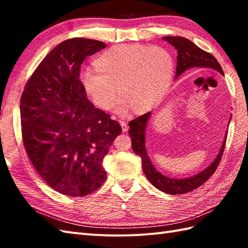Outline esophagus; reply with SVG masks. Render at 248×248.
<instances>
[{"instance_id": "esophagus-1", "label": "esophagus", "mask_w": 248, "mask_h": 248, "mask_svg": "<svg viewBox=\"0 0 248 248\" xmlns=\"http://www.w3.org/2000/svg\"><path fill=\"white\" fill-rule=\"evenodd\" d=\"M119 124L121 125V130H123V132H127V131H128V124L124 120H119Z\"/></svg>"}]
</instances>
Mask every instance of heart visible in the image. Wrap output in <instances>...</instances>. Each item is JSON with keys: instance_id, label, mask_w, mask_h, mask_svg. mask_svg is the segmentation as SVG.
<instances>
[{"instance_id": "heart-1", "label": "heart", "mask_w": 248, "mask_h": 248, "mask_svg": "<svg viewBox=\"0 0 248 248\" xmlns=\"http://www.w3.org/2000/svg\"><path fill=\"white\" fill-rule=\"evenodd\" d=\"M96 70H83L81 86L93 103L108 110L121 94L116 110L121 115L132 108L143 114L155 108L165 96L175 71L170 51L162 46H115L93 61ZM119 91H117V88Z\"/></svg>"}]
</instances>
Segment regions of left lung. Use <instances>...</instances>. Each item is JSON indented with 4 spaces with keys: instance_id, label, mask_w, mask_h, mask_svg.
I'll return each instance as SVG.
<instances>
[{
    "instance_id": "1",
    "label": "left lung",
    "mask_w": 248,
    "mask_h": 248,
    "mask_svg": "<svg viewBox=\"0 0 248 248\" xmlns=\"http://www.w3.org/2000/svg\"><path fill=\"white\" fill-rule=\"evenodd\" d=\"M163 39L167 41L168 44H170L172 46H175V49L177 50L176 78L179 76H181L183 72L194 69V68H209V69L217 70V72L224 75L222 67H220L217 60L212 54L200 49L191 40L180 36H167L163 37ZM150 114L151 112L146 113L129 123V134L131 136V141H132V149L136 155L140 156L143 170L147 179L150 181L152 186L159 188L160 191L171 195L188 193L202 186L217 170L219 162L222 160L227 136H225L222 148H220L217 156L202 172L184 179L168 178L156 170V168L152 165L149 156L147 155L145 147V131Z\"/></svg>"
}]
</instances>
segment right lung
Here are the masks:
<instances>
[{"label":"right lung","instance_id":"1","mask_svg":"<svg viewBox=\"0 0 248 248\" xmlns=\"http://www.w3.org/2000/svg\"><path fill=\"white\" fill-rule=\"evenodd\" d=\"M105 46L87 38L62 41L36 68L20 100L26 154L46 183L68 196H86L102 186V161L121 133L78 81L84 60Z\"/></svg>","mask_w":248,"mask_h":248}]
</instances>
